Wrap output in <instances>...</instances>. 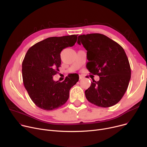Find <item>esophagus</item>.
I'll use <instances>...</instances> for the list:
<instances>
[{
	"label": "esophagus",
	"instance_id": "34e87169",
	"mask_svg": "<svg viewBox=\"0 0 147 147\" xmlns=\"http://www.w3.org/2000/svg\"><path fill=\"white\" fill-rule=\"evenodd\" d=\"M83 78H84L83 76H82V75H80V76H79V80H82Z\"/></svg>",
	"mask_w": 147,
	"mask_h": 147
}]
</instances>
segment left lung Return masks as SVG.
Instances as JSON below:
<instances>
[{
    "instance_id": "obj_1",
    "label": "left lung",
    "mask_w": 147,
    "mask_h": 147,
    "mask_svg": "<svg viewBox=\"0 0 147 147\" xmlns=\"http://www.w3.org/2000/svg\"><path fill=\"white\" fill-rule=\"evenodd\" d=\"M78 43L87 51L89 72L99 77L85 90L86 99L100 107H110L118 103L127 89L131 69L126 54L121 46L99 33L82 34Z\"/></svg>"
}]
</instances>
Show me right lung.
Masks as SVG:
<instances>
[{"label": "right lung", "instance_id": "add662e5", "mask_svg": "<svg viewBox=\"0 0 147 147\" xmlns=\"http://www.w3.org/2000/svg\"><path fill=\"white\" fill-rule=\"evenodd\" d=\"M77 34L51 37L30 48L22 63V80L31 99L40 109L53 110L63 105L69 98L71 88L79 78L68 76L63 82H55L61 66L60 53L74 46Z\"/></svg>", "mask_w": 147, "mask_h": 147}]
</instances>
